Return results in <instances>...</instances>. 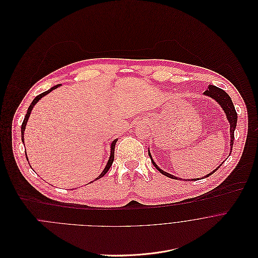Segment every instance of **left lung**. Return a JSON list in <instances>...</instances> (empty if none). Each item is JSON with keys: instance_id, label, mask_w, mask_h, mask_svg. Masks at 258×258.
Segmentation results:
<instances>
[{"instance_id": "obj_1", "label": "left lung", "mask_w": 258, "mask_h": 258, "mask_svg": "<svg viewBox=\"0 0 258 258\" xmlns=\"http://www.w3.org/2000/svg\"><path fill=\"white\" fill-rule=\"evenodd\" d=\"M204 94L205 95H209V96H211L212 98H214L215 100H217L219 104H220V106L223 108V110L225 111V113H226V115H227V119L229 120V123H230V133H231V150H230V154H231V152H232V149H233V144H234V131H235V129H236V125H237V119H238V116H237V113H236V110H235V107H234V105H233V101H232V99H231V97L229 96V94L225 91V90H223L222 88H220V87H217V86H215V85H210L209 86V88L204 91ZM148 156H149V158H150V160H151V163H152V165L154 166V168H156L158 171H160L163 175H165V176H167V177H169V178H171V179H178L177 177H175V176H173V175H171V174H169V173H167V172H165V171H163V170H161L159 167H158V165L153 162V160H152V158H151V154H150V152H149V149H148ZM223 165V163L213 172V173H211V174H209L208 176H204V178L205 177H210L212 174H214L218 169H220V167ZM203 178V179H204ZM179 180V179H178ZM197 180H199V179H197ZM185 181H187V180H185ZM192 181H196V179H192Z\"/></svg>"}]
</instances>
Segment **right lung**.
<instances>
[{
	"instance_id": "obj_1",
	"label": "right lung",
	"mask_w": 258,
	"mask_h": 258,
	"mask_svg": "<svg viewBox=\"0 0 258 258\" xmlns=\"http://www.w3.org/2000/svg\"><path fill=\"white\" fill-rule=\"evenodd\" d=\"M58 86H60V84H57L56 86H54V87H51L50 89H48V90H46V91H44V92H42V93H40V94H38L33 100H32V102H31V105L29 106V108H28V110H27V113H26V115H25V117H24V120H23V123H22V125H21V137H22V142H24L23 141V136H24V130H25V126H26V123H27V121H28V118H29V116H30V113H31V111H32V109H33V107H34V105L36 104V102L42 97V96H44V95H46L48 92H50L51 90L53 89H55V88H57ZM116 142H117V139H115L114 141H113V143L111 144V156H110V159H109V162H108V164H107V166H106V168H105V170L102 171V173L95 179V180H97V179H99V178H101L102 176H105L106 175V173L110 170V168H111V166H112V164H113V162H114V158H115V146H116ZM26 159H27V156H26ZM28 160V159H27Z\"/></svg>"
}]
</instances>
